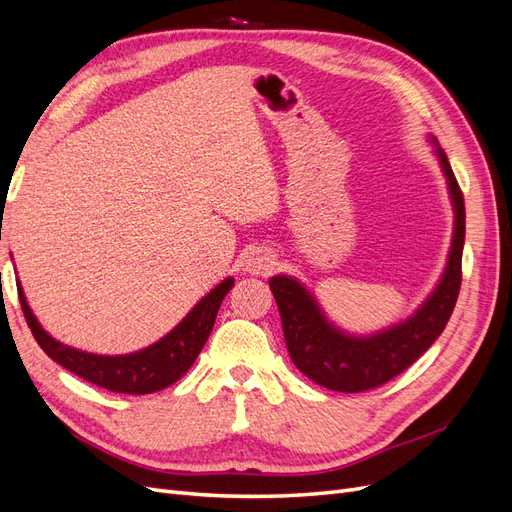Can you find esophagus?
<instances>
[{
	"instance_id": "esophagus-1",
	"label": "esophagus",
	"mask_w": 512,
	"mask_h": 512,
	"mask_svg": "<svg viewBox=\"0 0 512 512\" xmlns=\"http://www.w3.org/2000/svg\"><path fill=\"white\" fill-rule=\"evenodd\" d=\"M273 265V256L265 250H254L243 260V267L250 275H269L273 271Z\"/></svg>"
}]
</instances>
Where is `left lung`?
Wrapping results in <instances>:
<instances>
[{
    "label": "left lung",
    "instance_id": "obj_1",
    "mask_svg": "<svg viewBox=\"0 0 512 512\" xmlns=\"http://www.w3.org/2000/svg\"><path fill=\"white\" fill-rule=\"evenodd\" d=\"M436 156L455 211L453 243L438 286L408 320L374 335H350L327 320L318 301L303 284L288 275H275L269 280L292 363L324 389L361 393L393 380L436 342L453 314L461 288L466 205L453 168L438 143Z\"/></svg>",
    "mask_w": 512,
    "mask_h": 512
}]
</instances>
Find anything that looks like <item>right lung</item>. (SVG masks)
<instances>
[{"instance_id":"obj_1","label":"right lung","mask_w":512,"mask_h":512,"mask_svg":"<svg viewBox=\"0 0 512 512\" xmlns=\"http://www.w3.org/2000/svg\"><path fill=\"white\" fill-rule=\"evenodd\" d=\"M232 284H235V280L226 277V280L215 286L207 297L200 299L192 307V312L185 316L173 331L166 333L160 342L138 352L119 356L83 352L57 342V339H53L42 329V324L34 316L32 307L27 305L21 284H17V290L29 329H32L38 346L49 354L55 363L66 367L72 374L91 384L102 386L106 391L147 395L175 384L185 371L192 367L196 356L209 339L215 316H218V309L226 294L230 292Z\"/></svg>"}]
</instances>
